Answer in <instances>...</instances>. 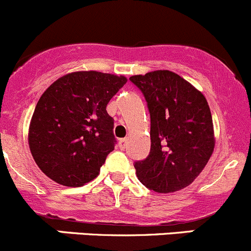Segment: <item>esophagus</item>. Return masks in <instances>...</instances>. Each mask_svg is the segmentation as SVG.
I'll use <instances>...</instances> for the list:
<instances>
[{"label":"esophagus","mask_w":251,"mask_h":251,"mask_svg":"<svg viewBox=\"0 0 251 251\" xmlns=\"http://www.w3.org/2000/svg\"><path fill=\"white\" fill-rule=\"evenodd\" d=\"M126 145V139H121V140L118 141V146H120L121 150H125Z\"/></svg>","instance_id":"34e87169"}]
</instances>
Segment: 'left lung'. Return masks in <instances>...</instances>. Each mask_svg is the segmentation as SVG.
I'll return each instance as SVG.
<instances>
[{"mask_svg": "<svg viewBox=\"0 0 251 251\" xmlns=\"http://www.w3.org/2000/svg\"><path fill=\"white\" fill-rule=\"evenodd\" d=\"M150 112L151 148L134 163L138 179L157 193H173L192 184L215 149L212 116L201 91L171 71L130 76Z\"/></svg>", "mask_w": 251, "mask_h": 251, "instance_id": "8db88e82", "label": "left lung"}]
</instances>
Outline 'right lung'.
Masks as SVG:
<instances>
[{"mask_svg": "<svg viewBox=\"0 0 251 251\" xmlns=\"http://www.w3.org/2000/svg\"><path fill=\"white\" fill-rule=\"evenodd\" d=\"M126 83L123 75L81 71L61 76L45 90L28 141L47 177L66 187H81L98 177L116 144L106 106Z\"/></svg>", "mask_w": 251, "mask_h": 251, "instance_id": "right-lung-1", "label": "right lung"}]
</instances>
